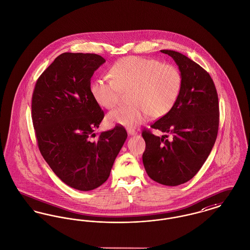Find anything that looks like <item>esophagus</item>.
I'll use <instances>...</instances> for the list:
<instances>
[{
	"mask_svg": "<svg viewBox=\"0 0 250 250\" xmlns=\"http://www.w3.org/2000/svg\"><path fill=\"white\" fill-rule=\"evenodd\" d=\"M128 134H129V135H134V134H136V132L130 129V130H128Z\"/></svg>",
	"mask_w": 250,
	"mask_h": 250,
	"instance_id": "1",
	"label": "esophagus"
}]
</instances>
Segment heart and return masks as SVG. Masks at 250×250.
<instances>
[{"label": "heart", "mask_w": 250, "mask_h": 250, "mask_svg": "<svg viewBox=\"0 0 250 250\" xmlns=\"http://www.w3.org/2000/svg\"><path fill=\"white\" fill-rule=\"evenodd\" d=\"M113 79L101 77L91 83V94L105 109H113L120 103L123 93L130 92L129 106L109 113L110 125L136 127L150 116L154 118L167 115L178 100L183 77L172 64H164L155 59L137 56L123 58L111 69Z\"/></svg>", "instance_id": "b5f03b06"}]
</instances>
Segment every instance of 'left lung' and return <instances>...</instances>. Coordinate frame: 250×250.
I'll return each mask as SVG.
<instances>
[{
	"mask_svg": "<svg viewBox=\"0 0 250 250\" xmlns=\"http://www.w3.org/2000/svg\"><path fill=\"white\" fill-rule=\"evenodd\" d=\"M161 52L170 56L179 67L183 85L173 108L150 125L172 134V139L144 129L146 149L142 159L153 181L178 186L199 171L212 150L219 127V102L214 83L204 68L179 52Z\"/></svg>",
	"mask_w": 250,
	"mask_h": 250,
	"instance_id": "1",
	"label": "left lung"
}]
</instances>
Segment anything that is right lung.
I'll return each instance as SVG.
<instances>
[{"label": "right lung", "mask_w": 250, "mask_h": 250, "mask_svg": "<svg viewBox=\"0 0 250 250\" xmlns=\"http://www.w3.org/2000/svg\"><path fill=\"white\" fill-rule=\"evenodd\" d=\"M106 61L97 54L63 53L38 79L32 121L38 147L55 174L88 191L104 183L121 150L123 126L100 133L104 113L91 94V78Z\"/></svg>", "instance_id": "obj_1"}]
</instances>
